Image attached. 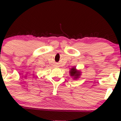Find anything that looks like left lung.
Listing matches in <instances>:
<instances>
[{
	"label": "left lung",
	"instance_id": "left-lung-1",
	"mask_svg": "<svg viewBox=\"0 0 121 121\" xmlns=\"http://www.w3.org/2000/svg\"><path fill=\"white\" fill-rule=\"evenodd\" d=\"M69 73H70L71 76L74 77V78H75V79H76V78H78L79 76H80V72L77 71L76 69H75V68H74V67L72 68L71 69Z\"/></svg>",
	"mask_w": 121,
	"mask_h": 121
}]
</instances>
